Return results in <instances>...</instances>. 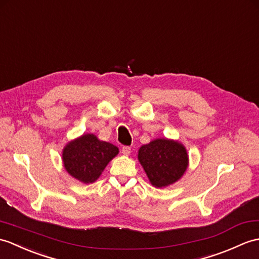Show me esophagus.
<instances>
[{
	"mask_svg": "<svg viewBox=\"0 0 259 259\" xmlns=\"http://www.w3.org/2000/svg\"><path fill=\"white\" fill-rule=\"evenodd\" d=\"M122 153L123 154H125V155H128V154H130V152H131V148L129 147V146H124V147H122Z\"/></svg>",
	"mask_w": 259,
	"mask_h": 259,
	"instance_id": "34e87169",
	"label": "esophagus"
}]
</instances>
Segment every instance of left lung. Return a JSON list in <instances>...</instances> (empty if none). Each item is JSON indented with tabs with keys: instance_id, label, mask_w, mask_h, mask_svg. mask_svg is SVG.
I'll use <instances>...</instances> for the list:
<instances>
[{
	"instance_id": "obj_1",
	"label": "left lung",
	"mask_w": 259,
	"mask_h": 259,
	"mask_svg": "<svg viewBox=\"0 0 259 259\" xmlns=\"http://www.w3.org/2000/svg\"><path fill=\"white\" fill-rule=\"evenodd\" d=\"M141 165L152 185L164 188L183 176L188 167V153L179 142L157 139L144 144L138 153Z\"/></svg>"
}]
</instances>
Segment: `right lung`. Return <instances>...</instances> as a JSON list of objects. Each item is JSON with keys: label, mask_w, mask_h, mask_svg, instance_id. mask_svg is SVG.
Masks as SVG:
<instances>
[{"label": "right lung", "mask_w": 259, "mask_h": 259, "mask_svg": "<svg viewBox=\"0 0 259 259\" xmlns=\"http://www.w3.org/2000/svg\"><path fill=\"white\" fill-rule=\"evenodd\" d=\"M118 151V148L109 142L100 141L94 135H83L65 147L63 152L65 169L79 181L93 183Z\"/></svg>", "instance_id": "obj_1"}]
</instances>
